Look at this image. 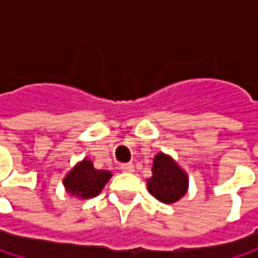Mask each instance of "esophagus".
Here are the masks:
<instances>
[{
    "instance_id": "esophagus-1",
    "label": "esophagus",
    "mask_w": 258,
    "mask_h": 258,
    "mask_svg": "<svg viewBox=\"0 0 258 258\" xmlns=\"http://www.w3.org/2000/svg\"><path fill=\"white\" fill-rule=\"evenodd\" d=\"M121 170H122V172H127V173H131V172H134V166H133L131 163L122 164V166H121Z\"/></svg>"
}]
</instances>
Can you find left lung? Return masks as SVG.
Returning a JSON list of instances; mask_svg holds the SVG:
<instances>
[{"label": "left lung", "mask_w": 258, "mask_h": 258, "mask_svg": "<svg viewBox=\"0 0 258 258\" xmlns=\"http://www.w3.org/2000/svg\"><path fill=\"white\" fill-rule=\"evenodd\" d=\"M188 175L167 154L158 152L154 157L152 176L146 179L148 191L161 203L170 205L180 200L188 191Z\"/></svg>", "instance_id": "left-lung-1"}]
</instances>
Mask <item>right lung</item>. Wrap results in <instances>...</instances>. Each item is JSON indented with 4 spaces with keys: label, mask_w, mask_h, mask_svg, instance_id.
Instances as JSON below:
<instances>
[{
    "label": "right lung",
    "mask_w": 258,
    "mask_h": 258,
    "mask_svg": "<svg viewBox=\"0 0 258 258\" xmlns=\"http://www.w3.org/2000/svg\"><path fill=\"white\" fill-rule=\"evenodd\" d=\"M110 178L109 170H98L91 160L83 158L64 176L62 183L70 196L85 200L98 196Z\"/></svg>",
    "instance_id": "right-lung-1"
}]
</instances>
